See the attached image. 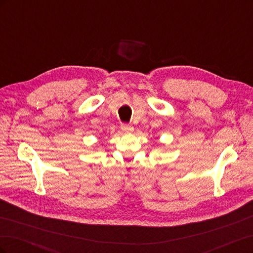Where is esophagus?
Instances as JSON below:
<instances>
[{"instance_id":"1","label":"esophagus","mask_w":253,"mask_h":253,"mask_svg":"<svg viewBox=\"0 0 253 253\" xmlns=\"http://www.w3.org/2000/svg\"><path fill=\"white\" fill-rule=\"evenodd\" d=\"M121 129L122 131L128 133V132H132L134 128L131 125H128V124H121Z\"/></svg>"}]
</instances>
